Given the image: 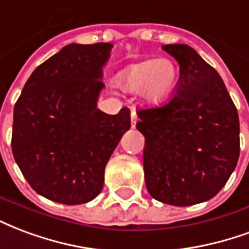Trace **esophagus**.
<instances>
[{
	"mask_svg": "<svg viewBox=\"0 0 249 249\" xmlns=\"http://www.w3.org/2000/svg\"><path fill=\"white\" fill-rule=\"evenodd\" d=\"M137 115H136V112H132L130 113V124H132V128H136V124H137Z\"/></svg>",
	"mask_w": 249,
	"mask_h": 249,
	"instance_id": "esophagus-1",
	"label": "esophagus"
}]
</instances>
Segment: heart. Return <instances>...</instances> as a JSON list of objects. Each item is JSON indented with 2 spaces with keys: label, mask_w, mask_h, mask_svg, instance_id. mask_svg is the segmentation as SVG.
<instances>
[{
  "label": "heart",
  "mask_w": 249,
  "mask_h": 249,
  "mask_svg": "<svg viewBox=\"0 0 249 249\" xmlns=\"http://www.w3.org/2000/svg\"><path fill=\"white\" fill-rule=\"evenodd\" d=\"M181 78L178 64L169 58L133 64L117 78V86L128 93H141L145 100L161 103L176 92Z\"/></svg>",
  "instance_id": "heart-1"
}]
</instances>
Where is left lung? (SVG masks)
<instances>
[{
  "label": "left lung",
  "mask_w": 249,
  "mask_h": 249,
  "mask_svg": "<svg viewBox=\"0 0 249 249\" xmlns=\"http://www.w3.org/2000/svg\"><path fill=\"white\" fill-rule=\"evenodd\" d=\"M162 50L179 64L176 92L137 110L145 137L143 173L149 194L171 206L211 199L236 167L240 140L236 107L216 70L187 45Z\"/></svg>",
  "instance_id": "1"
}]
</instances>
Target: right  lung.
Instances as JSON below:
<instances>
[{
	"label": "right lung",
	"instance_id": "add662e5",
	"mask_svg": "<svg viewBox=\"0 0 249 249\" xmlns=\"http://www.w3.org/2000/svg\"><path fill=\"white\" fill-rule=\"evenodd\" d=\"M112 43L64 46L38 66L14 107L12 149L29 185L63 204L95 199L130 112L97 108Z\"/></svg>",
	"mask_w": 249,
	"mask_h": 249
}]
</instances>
